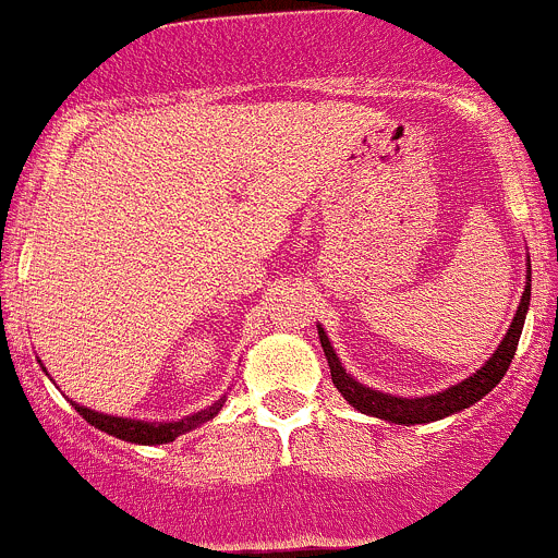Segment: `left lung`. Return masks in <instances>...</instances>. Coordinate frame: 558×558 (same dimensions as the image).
Returning a JSON list of instances; mask_svg holds the SVG:
<instances>
[{"mask_svg":"<svg viewBox=\"0 0 558 558\" xmlns=\"http://www.w3.org/2000/svg\"><path fill=\"white\" fill-rule=\"evenodd\" d=\"M529 303H531V264H529V286H525L523 291L520 308H517L509 333H506V339L500 341L498 350L492 353V359L481 366L478 373L470 375L466 380L439 391V395H428V398H395V395H384V391H375L369 389V386L359 384V380L350 378V375L344 373V366H341V361L336 359L333 348H330V341L323 328H319V341H323L325 359H328L330 378H333L336 389L344 395V400H348L353 409H359L361 414H373L378 416V420H389V423H398V425L434 423V420H441V416L456 414V411L461 409H470V405L478 403L484 395H489V391L500 384V378L506 375V369H509L511 359H514L517 353V341H520V333H523Z\"/></svg>","mask_w":558,"mask_h":558,"instance_id":"1","label":"left lung"}]
</instances>
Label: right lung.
Returning <instances> with one entry per match:
<instances>
[{
  "label": "right lung",
  "instance_id": "obj_1",
  "mask_svg": "<svg viewBox=\"0 0 558 558\" xmlns=\"http://www.w3.org/2000/svg\"><path fill=\"white\" fill-rule=\"evenodd\" d=\"M225 400H217V403L210 405V409L197 411V414L185 416L180 423H142V420H124V416H108V414H99V411L92 409H83V405L74 403V409L83 414L85 423H92L94 428L105 430V434L117 436V439L124 441H138V445H163V441H172L174 436L185 434V430L197 428V425L208 423L214 416L219 414Z\"/></svg>",
  "mask_w": 558,
  "mask_h": 558
}]
</instances>
